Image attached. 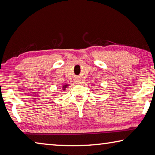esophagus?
Here are the masks:
<instances>
[{"label":"esophagus","instance_id":"34e87169","mask_svg":"<svg viewBox=\"0 0 155 155\" xmlns=\"http://www.w3.org/2000/svg\"><path fill=\"white\" fill-rule=\"evenodd\" d=\"M81 80L80 79H76L75 80V83H81Z\"/></svg>","mask_w":155,"mask_h":155}]
</instances>
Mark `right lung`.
Here are the masks:
<instances>
[{
	"label": "right lung",
	"instance_id": "obj_1",
	"mask_svg": "<svg viewBox=\"0 0 155 155\" xmlns=\"http://www.w3.org/2000/svg\"><path fill=\"white\" fill-rule=\"evenodd\" d=\"M69 86H70L69 84L64 83V85H62V86H61V90L64 91L65 90H66V88H67L68 87H69Z\"/></svg>",
	"mask_w": 155,
	"mask_h": 155
}]
</instances>
